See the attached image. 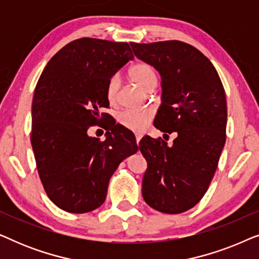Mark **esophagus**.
I'll return each instance as SVG.
<instances>
[{
	"label": "esophagus",
	"instance_id": "obj_1",
	"mask_svg": "<svg viewBox=\"0 0 259 259\" xmlns=\"http://www.w3.org/2000/svg\"><path fill=\"white\" fill-rule=\"evenodd\" d=\"M136 139H137V144H139V141L141 139V133H136Z\"/></svg>",
	"mask_w": 259,
	"mask_h": 259
}]
</instances>
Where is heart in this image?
<instances>
[{
  "label": "heart",
  "instance_id": "heart-1",
  "mask_svg": "<svg viewBox=\"0 0 259 259\" xmlns=\"http://www.w3.org/2000/svg\"><path fill=\"white\" fill-rule=\"evenodd\" d=\"M128 75L138 86L144 91L151 92L158 83V75L154 67L150 63L140 61L130 67ZM120 80L116 75L109 77L105 87V95L109 105H115L119 98ZM152 119L151 111H133L127 109L119 114L118 121L126 128L132 131H141Z\"/></svg>",
  "mask_w": 259,
  "mask_h": 259
}]
</instances>
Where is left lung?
<instances>
[{
    "label": "left lung",
    "instance_id": "left-lung-1",
    "mask_svg": "<svg viewBox=\"0 0 259 259\" xmlns=\"http://www.w3.org/2000/svg\"><path fill=\"white\" fill-rule=\"evenodd\" d=\"M131 47L161 75L154 126L177 132L172 146L148 136L140 141L147 160L144 200L162 213H182L199 203L217 169L226 140L224 87L210 60L185 42H131Z\"/></svg>",
    "mask_w": 259,
    "mask_h": 259
}]
</instances>
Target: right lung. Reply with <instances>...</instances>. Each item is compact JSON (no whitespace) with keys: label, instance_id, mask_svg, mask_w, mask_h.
<instances>
[{"label":"right lung","instance_id":"add662e5","mask_svg":"<svg viewBox=\"0 0 259 259\" xmlns=\"http://www.w3.org/2000/svg\"><path fill=\"white\" fill-rule=\"evenodd\" d=\"M133 58L127 42L77 38L49 60L37 81L30 141L46 193L63 211L101 206L113 173L138 151L134 134L112 120L101 125L105 140L87 134L109 116L100 113L109 107L108 79Z\"/></svg>","mask_w":259,"mask_h":259}]
</instances>
